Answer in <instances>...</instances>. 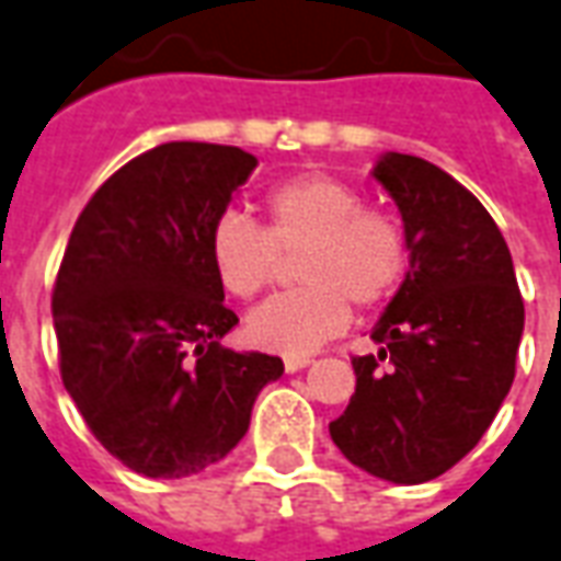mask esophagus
<instances>
[{"instance_id":"1","label":"esophagus","mask_w":561,"mask_h":561,"mask_svg":"<svg viewBox=\"0 0 561 561\" xmlns=\"http://www.w3.org/2000/svg\"><path fill=\"white\" fill-rule=\"evenodd\" d=\"M307 364V355H288V358H285V370H288V374H297V370H304Z\"/></svg>"}]
</instances>
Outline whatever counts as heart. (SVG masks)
Segmentation results:
<instances>
[{"instance_id":"b5f03b06","label":"heart","mask_w":561,"mask_h":561,"mask_svg":"<svg viewBox=\"0 0 561 561\" xmlns=\"http://www.w3.org/2000/svg\"><path fill=\"white\" fill-rule=\"evenodd\" d=\"M264 221L227 213L209 230V261L218 282L240 300L264 294L282 257L297 252L300 285L249 316L254 346L307 355L324 346L358 309L379 307L403 279L410 237L394 213L367 206L358 187L324 172L282 179L264 194Z\"/></svg>"}]
</instances>
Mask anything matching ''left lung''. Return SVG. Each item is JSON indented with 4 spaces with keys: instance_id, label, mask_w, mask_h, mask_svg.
<instances>
[{
    "instance_id": "8db88e82",
    "label": "left lung",
    "mask_w": 561,
    "mask_h": 561,
    "mask_svg": "<svg viewBox=\"0 0 561 561\" xmlns=\"http://www.w3.org/2000/svg\"><path fill=\"white\" fill-rule=\"evenodd\" d=\"M376 182L410 237V270L374 340L355 355V394L331 422L340 453L391 483H425L480 444L516 374L526 307L511 249L483 203L413 154H386Z\"/></svg>"
}]
</instances>
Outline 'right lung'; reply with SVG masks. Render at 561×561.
Here are the masks:
<instances>
[{"mask_svg": "<svg viewBox=\"0 0 561 561\" xmlns=\"http://www.w3.org/2000/svg\"><path fill=\"white\" fill-rule=\"evenodd\" d=\"M254 167L233 145H158L96 187L62 252L50 300L62 386L93 437L145 477L221 461L285 370L221 346L240 319L209 230Z\"/></svg>", "mask_w": 561, "mask_h": 561, "instance_id": "right-lung-1", "label": "right lung"}]
</instances>
